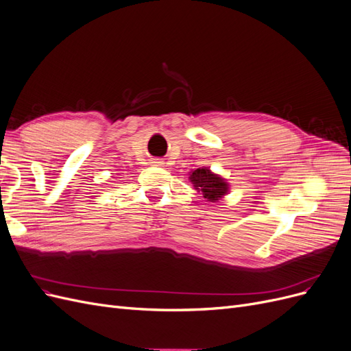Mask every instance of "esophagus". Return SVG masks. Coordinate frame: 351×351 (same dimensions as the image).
Instances as JSON below:
<instances>
[{"label":"esophagus","instance_id":"1","mask_svg":"<svg viewBox=\"0 0 351 351\" xmlns=\"http://www.w3.org/2000/svg\"><path fill=\"white\" fill-rule=\"evenodd\" d=\"M152 164H154V165H161V162H159L158 159H152Z\"/></svg>","mask_w":351,"mask_h":351}]
</instances>
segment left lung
Masks as SVG:
<instances>
[{
    "label": "left lung",
    "mask_w": 351,
    "mask_h": 351,
    "mask_svg": "<svg viewBox=\"0 0 351 351\" xmlns=\"http://www.w3.org/2000/svg\"><path fill=\"white\" fill-rule=\"evenodd\" d=\"M189 180L197 192H202L209 202H217L228 193V183L218 174H214L209 168L202 167L189 174Z\"/></svg>",
    "instance_id": "1"
}]
</instances>
